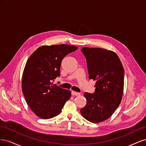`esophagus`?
Segmentation results:
<instances>
[{
	"instance_id": "esophagus-1",
	"label": "esophagus",
	"mask_w": 146,
	"mask_h": 146,
	"mask_svg": "<svg viewBox=\"0 0 146 146\" xmlns=\"http://www.w3.org/2000/svg\"><path fill=\"white\" fill-rule=\"evenodd\" d=\"M71 94L72 96H76L80 95V94L79 93V92H75V91H73L71 92Z\"/></svg>"
}]
</instances>
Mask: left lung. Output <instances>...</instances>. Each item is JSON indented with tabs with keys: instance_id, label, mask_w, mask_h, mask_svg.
Returning <instances> with one entry per match:
<instances>
[{
	"instance_id": "1",
	"label": "left lung",
	"mask_w": 146,
	"mask_h": 146,
	"mask_svg": "<svg viewBox=\"0 0 146 146\" xmlns=\"http://www.w3.org/2000/svg\"><path fill=\"white\" fill-rule=\"evenodd\" d=\"M86 59L89 78L96 81L93 94L85 92L82 116L92 123L110 117L122 100L124 70L115 52L101 48L82 47Z\"/></svg>"
}]
</instances>
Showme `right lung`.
<instances>
[{
	"label": "right lung",
	"instance_id": "right-lung-1",
	"mask_svg": "<svg viewBox=\"0 0 146 146\" xmlns=\"http://www.w3.org/2000/svg\"><path fill=\"white\" fill-rule=\"evenodd\" d=\"M77 47L68 44L42 46L30 56L22 78V91L30 109L44 119L61 113L70 91L52 82L60 75L64 57L76 51Z\"/></svg>",
	"mask_w": 146,
	"mask_h": 146
}]
</instances>
